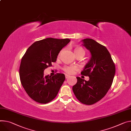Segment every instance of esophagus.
I'll return each mask as SVG.
<instances>
[{
	"instance_id": "esophagus-1",
	"label": "esophagus",
	"mask_w": 131,
	"mask_h": 131,
	"mask_svg": "<svg viewBox=\"0 0 131 131\" xmlns=\"http://www.w3.org/2000/svg\"><path fill=\"white\" fill-rule=\"evenodd\" d=\"M65 77H66V78L67 79V78H68L69 77V76L68 75H65Z\"/></svg>"
}]
</instances>
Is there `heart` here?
Wrapping results in <instances>:
<instances>
[{"instance_id":"obj_1","label":"heart","mask_w":131,"mask_h":131,"mask_svg":"<svg viewBox=\"0 0 131 131\" xmlns=\"http://www.w3.org/2000/svg\"><path fill=\"white\" fill-rule=\"evenodd\" d=\"M64 50H62L59 53H58V56L59 57L61 56V55L62 54V52H63ZM74 53L76 55V56H77L78 55H83L84 56L85 54V50L82 48L81 47H75V49L74 50ZM78 69V67L76 66H65L63 68V70L64 72L68 74H73L75 71H76Z\"/></svg>"}]
</instances>
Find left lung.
Returning <instances> with one entry per match:
<instances>
[{
    "mask_svg": "<svg viewBox=\"0 0 131 131\" xmlns=\"http://www.w3.org/2000/svg\"><path fill=\"white\" fill-rule=\"evenodd\" d=\"M90 51V60L81 72L89 76L88 81L76 77L77 82L73 87L77 99L82 103L91 105L102 99L110 88L115 73V66L106 47L91 39L82 40Z\"/></svg>",
    "mask_w": 131,
    "mask_h": 131,
    "instance_id": "obj_1",
    "label": "left lung"
}]
</instances>
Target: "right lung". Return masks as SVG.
<instances>
[{
  "label": "right lung",
  "instance_id": "right-lung-1",
  "mask_svg": "<svg viewBox=\"0 0 131 131\" xmlns=\"http://www.w3.org/2000/svg\"><path fill=\"white\" fill-rule=\"evenodd\" d=\"M68 39L46 38L33 43L22 57L19 68L21 83L28 96L40 103L52 101L65 79L57 73L44 76V70L55 62L60 51L69 42Z\"/></svg>",
  "mask_w": 131,
  "mask_h": 131
}]
</instances>
